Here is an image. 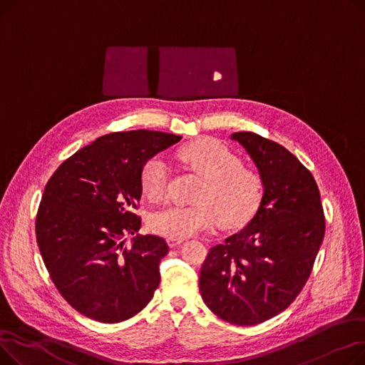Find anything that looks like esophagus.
I'll use <instances>...</instances> for the list:
<instances>
[{
    "label": "esophagus",
    "instance_id": "esophagus-1",
    "mask_svg": "<svg viewBox=\"0 0 365 365\" xmlns=\"http://www.w3.org/2000/svg\"><path fill=\"white\" fill-rule=\"evenodd\" d=\"M167 242H168V245L173 248V247H178L179 244H182V242H183V240H178V238H168V240H167Z\"/></svg>",
    "mask_w": 365,
    "mask_h": 365
}]
</instances>
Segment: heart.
Listing matches in <instances>:
<instances>
[{"instance_id": "obj_1", "label": "heart", "mask_w": 365, "mask_h": 365, "mask_svg": "<svg viewBox=\"0 0 365 365\" xmlns=\"http://www.w3.org/2000/svg\"><path fill=\"white\" fill-rule=\"evenodd\" d=\"M179 160L204 180L192 205H170L149 219L152 232L183 240L215 226L225 229L245 225L256 213L264 195L260 173L244 167L241 158L216 140H200L182 148ZM142 190L148 200L161 201L168 189V165L163 157L149 158L140 173Z\"/></svg>"}]
</instances>
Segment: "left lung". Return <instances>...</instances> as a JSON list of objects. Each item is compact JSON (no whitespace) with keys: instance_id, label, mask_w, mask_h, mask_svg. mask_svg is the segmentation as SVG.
Returning a JSON list of instances; mask_svg holds the SVG:
<instances>
[{"instance_id":"1","label":"left lung","mask_w":365,"mask_h":365,"mask_svg":"<svg viewBox=\"0 0 365 365\" xmlns=\"http://www.w3.org/2000/svg\"><path fill=\"white\" fill-rule=\"evenodd\" d=\"M256 163L264 195L242 231L210 248L200 292L223 321L256 325L281 314L308 281L325 232L312 173L282 145L252 131L232 134Z\"/></svg>"}]
</instances>
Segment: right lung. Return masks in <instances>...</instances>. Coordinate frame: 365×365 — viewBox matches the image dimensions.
Returning <instances> with one entry per match:
<instances>
[{"mask_svg": "<svg viewBox=\"0 0 365 365\" xmlns=\"http://www.w3.org/2000/svg\"><path fill=\"white\" fill-rule=\"evenodd\" d=\"M175 134L109 133L65 160L38 207V248L57 292L81 315L115 324L139 314L160 285L164 238L136 237L143 164L180 140Z\"/></svg>", "mask_w": 365, "mask_h": 365, "instance_id": "obj_1", "label": "right lung"}]
</instances>
